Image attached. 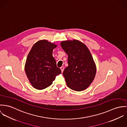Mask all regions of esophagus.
<instances>
[{
  "mask_svg": "<svg viewBox=\"0 0 127 127\" xmlns=\"http://www.w3.org/2000/svg\"><path fill=\"white\" fill-rule=\"evenodd\" d=\"M64 69V67H63V66H62V67L60 68V69H61V72H62L63 71Z\"/></svg>",
  "mask_w": 127,
  "mask_h": 127,
  "instance_id": "obj_1",
  "label": "esophagus"
}]
</instances>
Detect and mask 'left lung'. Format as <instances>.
I'll use <instances>...</instances> for the list:
<instances>
[{
    "instance_id": "1",
    "label": "left lung",
    "mask_w": 127,
    "mask_h": 127,
    "mask_svg": "<svg viewBox=\"0 0 127 127\" xmlns=\"http://www.w3.org/2000/svg\"><path fill=\"white\" fill-rule=\"evenodd\" d=\"M60 45L68 55V66L63 71L67 85L71 90L81 91L93 81L96 67L87 47L79 40L62 41Z\"/></svg>"
}]
</instances>
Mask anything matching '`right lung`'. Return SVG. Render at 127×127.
<instances>
[{"instance_id":"add662e5","label":"right lung","mask_w":127,"mask_h":127,"mask_svg":"<svg viewBox=\"0 0 127 127\" xmlns=\"http://www.w3.org/2000/svg\"><path fill=\"white\" fill-rule=\"evenodd\" d=\"M56 44L47 40H41L32 47L26 59L25 70L29 82L37 90H43L50 86L56 76L61 71L57 67L53 57Z\"/></svg>"}]
</instances>
